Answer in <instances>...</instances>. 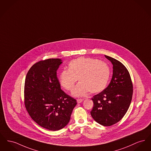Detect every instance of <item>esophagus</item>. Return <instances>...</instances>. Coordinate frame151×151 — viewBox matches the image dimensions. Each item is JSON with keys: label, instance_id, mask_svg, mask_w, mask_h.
Returning a JSON list of instances; mask_svg holds the SVG:
<instances>
[{"label": "esophagus", "instance_id": "34e87169", "mask_svg": "<svg viewBox=\"0 0 151 151\" xmlns=\"http://www.w3.org/2000/svg\"><path fill=\"white\" fill-rule=\"evenodd\" d=\"M83 99H77V102H78V103H80L83 101Z\"/></svg>", "mask_w": 151, "mask_h": 151}]
</instances>
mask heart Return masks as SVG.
I'll return each instance as SVG.
<instances>
[{"label":"heart","mask_w":151,"mask_h":151,"mask_svg":"<svg viewBox=\"0 0 151 151\" xmlns=\"http://www.w3.org/2000/svg\"><path fill=\"white\" fill-rule=\"evenodd\" d=\"M110 70L106 63L90 58H79L72 60L68 70H64L59 75L63 87L71 90L78 79L80 83L73 89L75 96H84L89 91L98 93L106 88L109 78Z\"/></svg>","instance_id":"obj_1"}]
</instances>
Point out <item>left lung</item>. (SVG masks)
Returning <instances> with one entry per match:
<instances>
[{
  "label": "left lung",
  "instance_id": "left-lung-1",
  "mask_svg": "<svg viewBox=\"0 0 151 151\" xmlns=\"http://www.w3.org/2000/svg\"><path fill=\"white\" fill-rule=\"evenodd\" d=\"M113 65V75L106 88L92 99V118L99 124L111 126L119 122L127 112L133 95V84L129 73L117 60L105 55Z\"/></svg>",
  "mask_w": 151,
  "mask_h": 151
}]
</instances>
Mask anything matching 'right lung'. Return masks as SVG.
<instances>
[{
    "label": "right lung",
    "mask_w": 151,
    "mask_h": 151,
    "mask_svg": "<svg viewBox=\"0 0 151 151\" xmlns=\"http://www.w3.org/2000/svg\"><path fill=\"white\" fill-rule=\"evenodd\" d=\"M60 59H48L34 64L24 83V104L31 117L40 126L58 131L70 120L77 102L60 88L57 70Z\"/></svg>",
    "instance_id": "add662e5"
}]
</instances>
